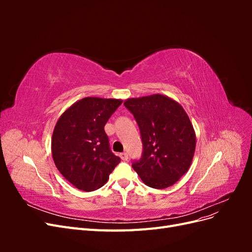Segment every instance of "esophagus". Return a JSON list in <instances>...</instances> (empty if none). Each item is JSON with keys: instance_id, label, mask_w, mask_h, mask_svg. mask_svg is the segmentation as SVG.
<instances>
[{"instance_id": "obj_1", "label": "esophagus", "mask_w": 252, "mask_h": 252, "mask_svg": "<svg viewBox=\"0 0 252 252\" xmlns=\"http://www.w3.org/2000/svg\"><path fill=\"white\" fill-rule=\"evenodd\" d=\"M120 157H121V158H122V159H123V161H127V158H128L127 152H122V154L120 155Z\"/></svg>"}]
</instances>
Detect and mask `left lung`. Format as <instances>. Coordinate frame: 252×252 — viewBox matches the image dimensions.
Instances as JSON below:
<instances>
[{"mask_svg": "<svg viewBox=\"0 0 252 252\" xmlns=\"http://www.w3.org/2000/svg\"><path fill=\"white\" fill-rule=\"evenodd\" d=\"M124 106L138 123L143 144L142 157L132 161V168L149 187L173 185L189 169L195 150V134L187 113L162 94L129 98Z\"/></svg>", "mask_w": 252, "mask_h": 252, "instance_id": "obj_1", "label": "left lung"}]
</instances>
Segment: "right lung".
<instances>
[{
    "label": "right lung",
    "instance_id": "right-lung-1",
    "mask_svg": "<svg viewBox=\"0 0 252 252\" xmlns=\"http://www.w3.org/2000/svg\"><path fill=\"white\" fill-rule=\"evenodd\" d=\"M121 104L114 98L84 97L58 121L51 140L53 161L63 177L80 190L101 188L121 162L104 130Z\"/></svg>",
    "mask_w": 252,
    "mask_h": 252
}]
</instances>
